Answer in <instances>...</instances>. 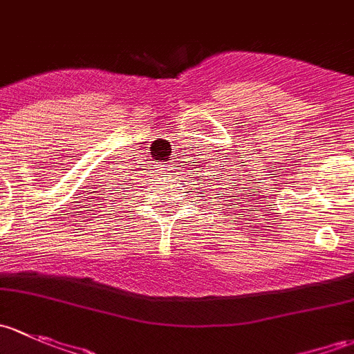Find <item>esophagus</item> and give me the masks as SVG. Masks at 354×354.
<instances>
[{"label":"esophagus","instance_id":"34e87169","mask_svg":"<svg viewBox=\"0 0 354 354\" xmlns=\"http://www.w3.org/2000/svg\"><path fill=\"white\" fill-rule=\"evenodd\" d=\"M169 169H172V167H170V165H169Z\"/></svg>","mask_w":354,"mask_h":354}]
</instances>
